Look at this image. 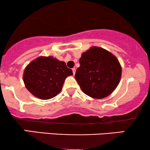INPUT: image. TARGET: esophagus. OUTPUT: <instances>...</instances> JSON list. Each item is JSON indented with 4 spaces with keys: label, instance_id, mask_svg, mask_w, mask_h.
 I'll list each match as a JSON object with an SVG mask.
<instances>
[{
    "label": "esophagus",
    "instance_id": "34e87169",
    "mask_svg": "<svg viewBox=\"0 0 150 150\" xmlns=\"http://www.w3.org/2000/svg\"><path fill=\"white\" fill-rule=\"evenodd\" d=\"M72 71H73V74L75 75V74H76V69L75 68L72 69Z\"/></svg>",
    "mask_w": 150,
    "mask_h": 150
}]
</instances>
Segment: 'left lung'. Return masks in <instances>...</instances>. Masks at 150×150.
<instances>
[{
	"label": "left lung",
	"instance_id": "left-lung-1",
	"mask_svg": "<svg viewBox=\"0 0 150 150\" xmlns=\"http://www.w3.org/2000/svg\"><path fill=\"white\" fill-rule=\"evenodd\" d=\"M75 79L82 91L93 98L110 95L121 79V67L117 57L105 49L93 47L82 54Z\"/></svg>",
	"mask_w": 150,
	"mask_h": 150
}]
</instances>
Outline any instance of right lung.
Wrapping results in <instances>:
<instances>
[{"mask_svg": "<svg viewBox=\"0 0 150 150\" xmlns=\"http://www.w3.org/2000/svg\"><path fill=\"white\" fill-rule=\"evenodd\" d=\"M73 75L64 62L53 57H39L25 68L23 80L31 94L41 100L54 98L61 91L64 80Z\"/></svg>", "mask_w": 150, "mask_h": 150, "instance_id": "obj_1", "label": "right lung"}]
</instances>
